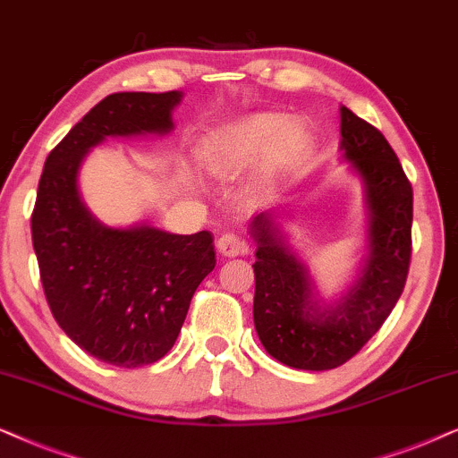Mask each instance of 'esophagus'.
Instances as JSON below:
<instances>
[{"label":"esophagus","mask_w":458,"mask_h":458,"mask_svg":"<svg viewBox=\"0 0 458 458\" xmlns=\"http://www.w3.org/2000/svg\"><path fill=\"white\" fill-rule=\"evenodd\" d=\"M217 251L224 258H236V255H245L249 251V245L236 234H222L217 239Z\"/></svg>","instance_id":"obj_1"}]
</instances>
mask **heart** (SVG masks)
Masks as SVG:
<instances>
[{"label": "heart", "instance_id": "1", "mask_svg": "<svg viewBox=\"0 0 458 458\" xmlns=\"http://www.w3.org/2000/svg\"><path fill=\"white\" fill-rule=\"evenodd\" d=\"M308 146V131L300 123L284 125L278 114L255 113L225 125L207 146L205 163L213 175L230 180L266 157V169L276 174L300 163Z\"/></svg>", "mask_w": 458, "mask_h": 458}]
</instances>
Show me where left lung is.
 I'll list each match as a JSON object with an SVG mask.
<instances>
[{
	"label": "left lung",
	"instance_id": "obj_1",
	"mask_svg": "<svg viewBox=\"0 0 458 458\" xmlns=\"http://www.w3.org/2000/svg\"><path fill=\"white\" fill-rule=\"evenodd\" d=\"M341 158L360 180L367 247L356 280L327 301L312 272L286 239L289 216L258 213L249 234L255 251L253 320L272 358L297 370H331L350 360L379 331L400 300L411 264L412 188L379 130L341 106Z\"/></svg>",
	"mask_w": 458,
	"mask_h": 458
}]
</instances>
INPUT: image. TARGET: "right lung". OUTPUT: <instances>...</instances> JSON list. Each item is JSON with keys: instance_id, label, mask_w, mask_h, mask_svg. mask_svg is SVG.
Returning <instances> with one entry per match:
<instances>
[{"instance_id": "right-lung-1", "label": "right lung", "mask_w": 458, "mask_h": 458, "mask_svg": "<svg viewBox=\"0 0 458 458\" xmlns=\"http://www.w3.org/2000/svg\"><path fill=\"white\" fill-rule=\"evenodd\" d=\"M182 96H106L47 155L39 180L30 233L46 300L81 350L114 367H144L172 350L194 291L216 267V249L207 230L100 222L83 203L79 172L106 138L167 136Z\"/></svg>"}]
</instances>
